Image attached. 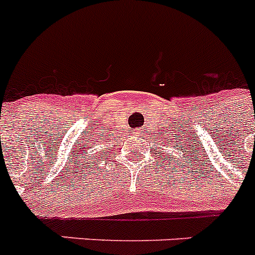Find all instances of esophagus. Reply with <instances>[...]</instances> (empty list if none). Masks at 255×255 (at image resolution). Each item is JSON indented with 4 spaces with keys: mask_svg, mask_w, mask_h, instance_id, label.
I'll return each instance as SVG.
<instances>
[{
    "mask_svg": "<svg viewBox=\"0 0 255 255\" xmlns=\"http://www.w3.org/2000/svg\"><path fill=\"white\" fill-rule=\"evenodd\" d=\"M138 131H140V130H138Z\"/></svg>",
    "mask_w": 255,
    "mask_h": 255,
    "instance_id": "1",
    "label": "esophagus"
}]
</instances>
